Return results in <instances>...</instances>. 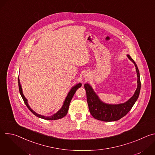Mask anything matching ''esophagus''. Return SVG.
I'll use <instances>...</instances> for the list:
<instances>
[{
	"instance_id": "esophagus-1",
	"label": "esophagus",
	"mask_w": 155,
	"mask_h": 155,
	"mask_svg": "<svg viewBox=\"0 0 155 155\" xmlns=\"http://www.w3.org/2000/svg\"><path fill=\"white\" fill-rule=\"evenodd\" d=\"M84 77H85V78H87V77H88V74H87V73H86V72H85V73H84Z\"/></svg>"
}]
</instances>
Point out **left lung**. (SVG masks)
I'll return each mask as SVG.
<instances>
[{"label": "left lung", "instance_id": "obj_1", "mask_svg": "<svg viewBox=\"0 0 155 155\" xmlns=\"http://www.w3.org/2000/svg\"><path fill=\"white\" fill-rule=\"evenodd\" d=\"M130 61L134 63L137 77V87L134 95L124 103L118 104H110L102 101L94 92L92 86L89 83H85L84 86L86 93L87 102L91 115L98 120L102 121H115L124 117L133 107L137 100L140 91V73L137 64L131 57L127 54Z\"/></svg>", "mask_w": 155, "mask_h": 155}]
</instances>
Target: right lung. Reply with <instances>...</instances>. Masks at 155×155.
I'll use <instances>...</instances> for the list:
<instances>
[{"mask_svg": "<svg viewBox=\"0 0 155 155\" xmlns=\"http://www.w3.org/2000/svg\"><path fill=\"white\" fill-rule=\"evenodd\" d=\"M18 86H19V93H20V94L22 97V98H23L25 104L26 105V106L28 107V108L30 110V111L34 115H35L36 117H38V118H42V119H44V120H58V119H61L63 117H64L66 115H67L68 112V110H69V105H70V103H71V101L74 96V95L75 94L76 91L78 89L79 87H80L81 86V83H78L77 84H75V86H74L71 90L69 91L67 96H66L65 99V101H64L63 102V104H62V107L58 110V111L56 113V114H54L53 115L51 116H44V115H40L37 113H36L35 111H34V110L30 107V106L29 105V104H28V99L25 97V96H24L23 94V90H22V87H21V86L20 84V81H19V77H18Z\"/></svg>", "mask_w": 155, "mask_h": 155, "instance_id": "1", "label": "right lung"}]
</instances>
